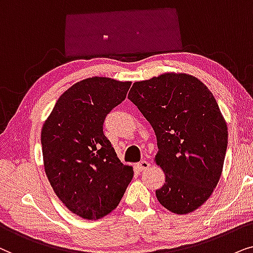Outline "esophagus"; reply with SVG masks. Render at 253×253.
I'll return each instance as SVG.
<instances>
[{"label":"esophagus","instance_id":"34e87169","mask_svg":"<svg viewBox=\"0 0 253 253\" xmlns=\"http://www.w3.org/2000/svg\"><path fill=\"white\" fill-rule=\"evenodd\" d=\"M150 167V163L148 161H140L139 163H136V168L137 169H139L140 171H144V170H147L148 168Z\"/></svg>","mask_w":253,"mask_h":253}]
</instances>
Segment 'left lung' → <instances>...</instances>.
<instances>
[{"mask_svg": "<svg viewBox=\"0 0 253 253\" xmlns=\"http://www.w3.org/2000/svg\"><path fill=\"white\" fill-rule=\"evenodd\" d=\"M128 99L157 139V166L166 183L157 200L176 214L199 208L220 180L228 128L213 93L187 74L168 73L133 84Z\"/></svg>", "mask_w": 253, "mask_h": 253, "instance_id": "8db88e82", "label": "left lung"}]
</instances>
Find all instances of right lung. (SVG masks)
<instances>
[{
  "label": "right lung",
  "mask_w": 253,
  "mask_h": 253,
  "mask_svg": "<svg viewBox=\"0 0 253 253\" xmlns=\"http://www.w3.org/2000/svg\"><path fill=\"white\" fill-rule=\"evenodd\" d=\"M130 82L90 77L63 92L42 129L43 167L55 194L74 214L111 213L133 178L104 135L105 118L126 98Z\"/></svg>",
  "instance_id": "right-lung-1"
}]
</instances>
